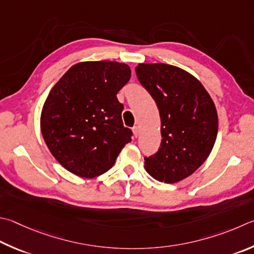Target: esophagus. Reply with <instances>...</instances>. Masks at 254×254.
Wrapping results in <instances>:
<instances>
[{"mask_svg":"<svg viewBox=\"0 0 254 254\" xmlns=\"http://www.w3.org/2000/svg\"><path fill=\"white\" fill-rule=\"evenodd\" d=\"M132 131H133V134H134V136H137V134H139V127H133Z\"/></svg>","mask_w":254,"mask_h":254,"instance_id":"obj_1","label":"esophagus"}]
</instances>
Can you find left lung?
Returning a JSON list of instances; mask_svg holds the SVG:
<instances>
[{
  "instance_id": "8db88e82",
  "label": "left lung",
  "mask_w": 254,
  "mask_h": 254,
  "mask_svg": "<svg viewBox=\"0 0 254 254\" xmlns=\"http://www.w3.org/2000/svg\"><path fill=\"white\" fill-rule=\"evenodd\" d=\"M136 76L158 105L162 141L144 158L152 178L175 183L195 172L210 155L218 134V113L201 82L178 66L140 63Z\"/></svg>"
}]
</instances>
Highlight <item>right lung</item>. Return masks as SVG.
Masks as SVG:
<instances>
[{
	"instance_id": "add662e5",
	"label": "right lung",
	"mask_w": 254,
	"mask_h": 254,
	"mask_svg": "<svg viewBox=\"0 0 254 254\" xmlns=\"http://www.w3.org/2000/svg\"><path fill=\"white\" fill-rule=\"evenodd\" d=\"M131 77L124 63L80 62L60 79L45 100L41 132L49 150L67 171L95 178L113 167L131 142L117 94Z\"/></svg>"
}]
</instances>
